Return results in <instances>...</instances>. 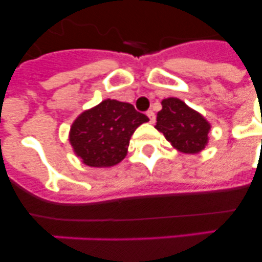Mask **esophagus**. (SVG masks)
<instances>
[{
  "label": "esophagus",
  "instance_id": "obj_1",
  "mask_svg": "<svg viewBox=\"0 0 262 262\" xmlns=\"http://www.w3.org/2000/svg\"><path fill=\"white\" fill-rule=\"evenodd\" d=\"M147 117L149 118V123H155V120H156V115H155V113L152 110L147 111Z\"/></svg>",
  "mask_w": 262,
  "mask_h": 262
}]
</instances>
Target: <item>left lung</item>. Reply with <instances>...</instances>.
Returning a JSON list of instances; mask_svg holds the SVG:
<instances>
[{
	"label": "left lung",
	"mask_w": 262,
	"mask_h": 262,
	"mask_svg": "<svg viewBox=\"0 0 262 262\" xmlns=\"http://www.w3.org/2000/svg\"><path fill=\"white\" fill-rule=\"evenodd\" d=\"M161 105L155 126L157 131L163 133L172 147L182 154L195 155L203 151L211 129L207 119L180 98L169 97L161 101Z\"/></svg>",
	"instance_id": "obj_1"
}]
</instances>
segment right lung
Returning <instances> with one entry per match:
<instances>
[{
    "instance_id": "obj_1",
    "label": "right lung",
    "mask_w": 262,
    "mask_h": 262,
    "mask_svg": "<svg viewBox=\"0 0 262 262\" xmlns=\"http://www.w3.org/2000/svg\"><path fill=\"white\" fill-rule=\"evenodd\" d=\"M148 120L131 103L107 98L76 118L69 131V143L85 165L114 166L126 157L135 129Z\"/></svg>"
}]
</instances>
